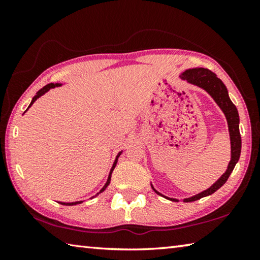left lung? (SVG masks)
Returning a JSON list of instances; mask_svg holds the SVG:
<instances>
[{"label":"left lung","mask_w":260,"mask_h":260,"mask_svg":"<svg viewBox=\"0 0 260 260\" xmlns=\"http://www.w3.org/2000/svg\"><path fill=\"white\" fill-rule=\"evenodd\" d=\"M180 78H181L182 80H187L189 83H191V85L201 87L202 89H204L206 93L210 94L211 98L214 100V102L219 105V108L222 110L223 114H225L227 124H228V131H230V136H231V161L227 166L226 172L223 173L221 177H220L217 181L212 184V186L206 189V190L197 193L195 196L189 197V199L183 200L184 203H188V202L197 201L202 199V197L211 195V193L217 191L220 187H222L223 184H225L227 179L230 178L231 173L233 172V170H234L236 162L240 159L242 142H241V134H240V128H239V124H240L239 112H237L236 107L233 104L230 96H228V90L226 86L223 85V82L220 80V79L215 76L212 71H210V70L204 69V68H195V69L186 70V71L180 76ZM152 189L156 191V193H158V195L165 197L167 200L173 201V202H179L177 199H170V197L161 195V193L158 192L153 187Z\"/></svg>","instance_id":"left-lung-1"}]
</instances>
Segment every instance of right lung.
<instances>
[{
  "label": "right lung",
  "instance_id": "add662e5",
  "mask_svg": "<svg viewBox=\"0 0 260 260\" xmlns=\"http://www.w3.org/2000/svg\"><path fill=\"white\" fill-rule=\"evenodd\" d=\"M59 86H61V83H48V85H46L45 87H43V88H41V89L40 90H39L38 91V93H37V95H35L34 96V98L32 99V102H30V104L28 105V108L27 109H26V111H27V110L30 108V107H32V104L35 102V101H37L39 98H41V96L42 95H45L46 93H47V91L48 90H50L51 89V88H55V87H59ZM25 111V112H26ZM121 152L122 151H120L119 153H118V155H117V157H116V160H114V162H113V165H112V167H111V170H110V173H109V177H108V180H107V182H105V184H104V186H103V188L102 189H101V190L98 192V193H96V195L95 196H98L99 195V193H101V192H102V191H104L105 190V189H107V187L109 186V184H110V181H111V174H112V172H113V170H114V167H116V165H117V161H118V158H119V156L121 155ZM95 196H93V197H91V199H94V197ZM82 202L83 201H78V202H72V203H64V202H58V203H60V204H63V205H77V204H80V203H82Z\"/></svg>",
  "mask_w": 260,
  "mask_h": 260
}]
</instances>
